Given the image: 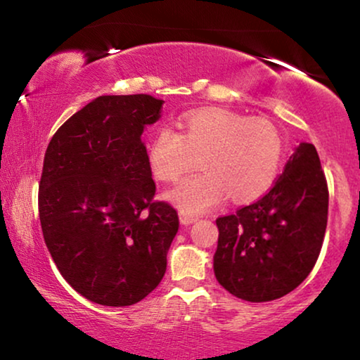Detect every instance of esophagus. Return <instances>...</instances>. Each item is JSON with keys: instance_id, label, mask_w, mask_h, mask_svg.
<instances>
[{"instance_id": "34e87169", "label": "esophagus", "mask_w": 360, "mask_h": 360, "mask_svg": "<svg viewBox=\"0 0 360 360\" xmlns=\"http://www.w3.org/2000/svg\"><path fill=\"white\" fill-rule=\"evenodd\" d=\"M198 221V216H193V214H186V213H180V223L184 226H188V224H193Z\"/></svg>"}]
</instances>
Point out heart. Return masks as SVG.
Wrapping results in <instances>:
<instances>
[{"mask_svg": "<svg viewBox=\"0 0 360 360\" xmlns=\"http://www.w3.org/2000/svg\"><path fill=\"white\" fill-rule=\"evenodd\" d=\"M180 134L162 126L147 147L155 179L176 181L200 158L203 174L190 176L167 193L184 213H203L229 193L234 203H250L277 179L282 139L272 122L223 108H205L181 117Z\"/></svg>", "mask_w": 360, "mask_h": 360, "instance_id": "1", "label": "heart"}]
</instances>
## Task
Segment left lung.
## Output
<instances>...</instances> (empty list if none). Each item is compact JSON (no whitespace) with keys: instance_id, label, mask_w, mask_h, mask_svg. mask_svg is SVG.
Instances as JSON below:
<instances>
[{"instance_id":"8db88e82","label":"left lung","mask_w":360,"mask_h":360,"mask_svg":"<svg viewBox=\"0 0 360 360\" xmlns=\"http://www.w3.org/2000/svg\"><path fill=\"white\" fill-rule=\"evenodd\" d=\"M328 185L313 144L302 142L267 195L216 219L214 275L231 295L282 298L311 272L328 223Z\"/></svg>"}]
</instances>
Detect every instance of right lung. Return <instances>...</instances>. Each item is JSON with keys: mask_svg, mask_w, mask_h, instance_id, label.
<instances>
[{"mask_svg": "<svg viewBox=\"0 0 360 360\" xmlns=\"http://www.w3.org/2000/svg\"><path fill=\"white\" fill-rule=\"evenodd\" d=\"M162 105L150 95L98 96L49 142L39 184L44 240L62 277L93 303L129 307L164 278L179 214L154 201L142 142Z\"/></svg>", "mask_w": 360, "mask_h": 360, "instance_id": "right-lung-1", "label": "right lung"}]
</instances>
